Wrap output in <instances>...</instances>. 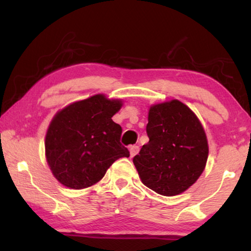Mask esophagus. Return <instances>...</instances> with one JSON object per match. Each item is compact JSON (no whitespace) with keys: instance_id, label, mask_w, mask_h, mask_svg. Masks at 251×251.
I'll list each match as a JSON object with an SVG mask.
<instances>
[{"instance_id":"1","label":"esophagus","mask_w":251,"mask_h":251,"mask_svg":"<svg viewBox=\"0 0 251 251\" xmlns=\"http://www.w3.org/2000/svg\"><path fill=\"white\" fill-rule=\"evenodd\" d=\"M138 151H139V147L138 146L133 145V146L129 147V152H130V156L131 157H134L136 154H138Z\"/></svg>"}]
</instances>
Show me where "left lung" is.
<instances>
[{"label": "left lung", "mask_w": 251, "mask_h": 251, "mask_svg": "<svg viewBox=\"0 0 251 251\" xmlns=\"http://www.w3.org/2000/svg\"><path fill=\"white\" fill-rule=\"evenodd\" d=\"M146 131L150 138L133 158L142 182L163 196L184 193L206 166L208 143L201 122L178 100L152 105Z\"/></svg>", "instance_id": "8db88e82"}]
</instances>
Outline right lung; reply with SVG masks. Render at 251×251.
I'll use <instances>...</instances> for the list:
<instances>
[{"label":"right lung","instance_id":"1","mask_svg":"<svg viewBox=\"0 0 251 251\" xmlns=\"http://www.w3.org/2000/svg\"><path fill=\"white\" fill-rule=\"evenodd\" d=\"M122 100L97 94L66 106L50 122L45 137L46 160L54 177L83 189L104 177L114 161L129 157L121 144L122 127L112 117Z\"/></svg>","mask_w":251,"mask_h":251}]
</instances>
